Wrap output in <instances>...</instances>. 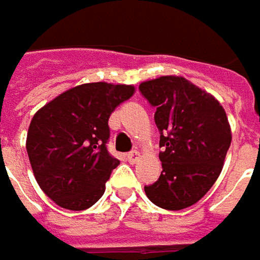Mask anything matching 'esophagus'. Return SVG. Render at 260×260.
Returning a JSON list of instances; mask_svg holds the SVG:
<instances>
[{"label": "esophagus", "mask_w": 260, "mask_h": 260, "mask_svg": "<svg viewBox=\"0 0 260 260\" xmlns=\"http://www.w3.org/2000/svg\"><path fill=\"white\" fill-rule=\"evenodd\" d=\"M139 151H132V152H128L125 157H127V160L130 161V163H136L138 160H139Z\"/></svg>", "instance_id": "esophagus-1"}]
</instances>
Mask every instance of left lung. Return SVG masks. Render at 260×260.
Here are the masks:
<instances>
[{
    "instance_id": "left-lung-1",
    "label": "left lung",
    "mask_w": 260,
    "mask_h": 260,
    "mask_svg": "<svg viewBox=\"0 0 260 260\" xmlns=\"http://www.w3.org/2000/svg\"><path fill=\"white\" fill-rule=\"evenodd\" d=\"M155 108L160 132L161 174L145 185L148 199L178 211L201 201L217 181L231 146L232 133L215 97L181 76H161L139 85Z\"/></svg>"
}]
</instances>
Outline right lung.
Instances as JSON below:
<instances>
[{"label": "right lung", "instance_id": "add662e5", "mask_svg": "<svg viewBox=\"0 0 260 260\" xmlns=\"http://www.w3.org/2000/svg\"><path fill=\"white\" fill-rule=\"evenodd\" d=\"M135 92L132 85L92 82L75 86L37 111L26 152L40 188L72 211L92 207L119 165L108 152L109 116Z\"/></svg>", "mask_w": 260, "mask_h": 260}]
</instances>
